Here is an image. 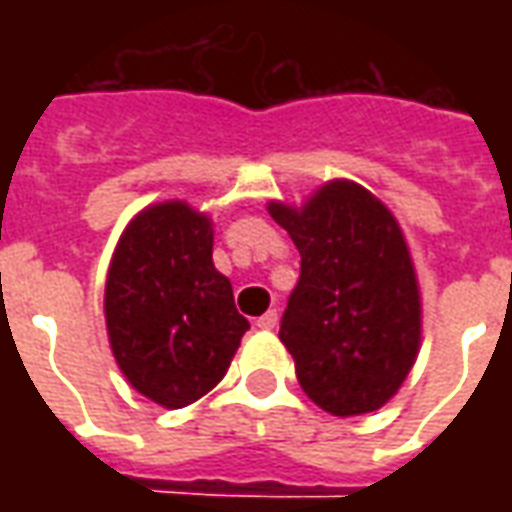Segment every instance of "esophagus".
<instances>
[{"mask_svg": "<svg viewBox=\"0 0 512 512\" xmlns=\"http://www.w3.org/2000/svg\"><path fill=\"white\" fill-rule=\"evenodd\" d=\"M277 321H279V315H277V310H268L266 315H260V318H257V329H263V332H271V329H274V326H277Z\"/></svg>", "mask_w": 512, "mask_h": 512, "instance_id": "obj_1", "label": "esophagus"}]
</instances>
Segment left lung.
<instances>
[{"label":"left lung","mask_w":512,"mask_h":512,"mask_svg":"<svg viewBox=\"0 0 512 512\" xmlns=\"http://www.w3.org/2000/svg\"><path fill=\"white\" fill-rule=\"evenodd\" d=\"M301 255L279 340L315 406L370 414L414 367L422 337L417 271L400 224L365 186L329 180L301 208L268 202Z\"/></svg>","instance_id":"1"}]
</instances>
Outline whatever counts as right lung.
Listing matches in <instances>:
<instances>
[{"mask_svg": "<svg viewBox=\"0 0 512 512\" xmlns=\"http://www.w3.org/2000/svg\"><path fill=\"white\" fill-rule=\"evenodd\" d=\"M104 312L117 367L164 408L208 395L249 329L230 279L213 266V222L180 200L128 222L106 274Z\"/></svg>", "mask_w": 512, "mask_h": 512, "instance_id": "obj_1", "label": "right lung"}]
</instances>
